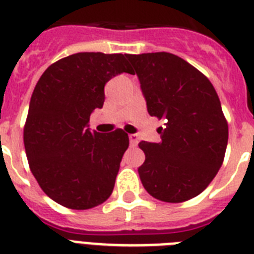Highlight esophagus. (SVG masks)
<instances>
[{
	"mask_svg": "<svg viewBox=\"0 0 254 254\" xmlns=\"http://www.w3.org/2000/svg\"><path fill=\"white\" fill-rule=\"evenodd\" d=\"M129 141H130V146H137V143H138V135L130 134L129 135Z\"/></svg>",
	"mask_w": 254,
	"mask_h": 254,
	"instance_id": "esophagus-1",
	"label": "esophagus"
}]
</instances>
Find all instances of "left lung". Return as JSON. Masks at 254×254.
<instances>
[{
	"mask_svg": "<svg viewBox=\"0 0 254 254\" xmlns=\"http://www.w3.org/2000/svg\"><path fill=\"white\" fill-rule=\"evenodd\" d=\"M127 58L134 67L147 112L165 120L161 142H139L145 162L138 167L151 196L181 203L197 196L212 182L224 159L228 124L211 81L170 53Z\"/></svg>",
	"mask_w": 254,
	"mask_h": 254,
	"instance_id": "8db88e82",
	"label": "left lung"
}]
</instances>
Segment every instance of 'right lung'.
Returning a JSON list of instances; mask_svg holds the SVG:
<instances>
[{
    "label": "right lung",
    "mask_w": 254,
    "mask_h": 254,
    "mask_svg": "<svg viewBox=\"0 0 254 254\" xmlns=\"http://www.w3.org/2000/svg\"><path fill=\"white\" fill-rule=\"evenodd\" d=\"M131 73L127 54L77 53L55 62L34 88L23 129L31 173L43 192L71 209H88L111 196L129 146L123 129L103 134L89 117L103 108L104 87Z\"/></svg>",
    "instance_id": "add662e5"
}]
</instances>
